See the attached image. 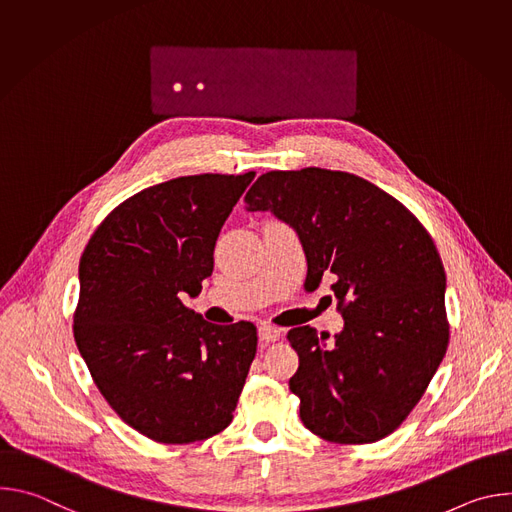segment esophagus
Returning <instances> with one entry per match:
<instances>
[{
  "instance_id": "34e87169",
  "label": "esophagus",
  "mask_w": 512,
  "mask_h": 512,
  "mask_svg": "<svg viewBox=\"0 0 512 512\" xmlns=\"http://www.w3.org/2000/svg\"><path fill=\"white\" fill-rule=\"evenodd\" d=\"M279 336H281V332L277 328H273L269 324H261L259 326V338L263 342H275V340H279Z\"/></svg>"
}]
</instances>
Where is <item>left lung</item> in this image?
<instances>
[{
    "label": "left lung",
    "instance_id": "1",
    "mask_svg": "<svg viewBox=\"0 0 512 512\" xmlns=\"http://www.w3.org/2000/svg\"><path fill=\"white\" fill-rule=\"evenodd\" d=\"M300 237L306 289L330 285L344 328L287 332L300 356L289 389L304 425L334 444H373L423 397L446 354V271L429 233L391 194L348 172H267L245 196ZM332 302V296H328Z\"/></svg>",
    "mask_w": 512,
    "mask_h": 512
}]
</instances>
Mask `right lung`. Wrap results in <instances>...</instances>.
<instances>
[{"mask_svg":"<svg viewBox=\"0 0 512 512\" xmlns=\"http://www.w3.org/2000/svg\"><path fill=\"white\" fill-rule=\"evenodd\" d=\"M253 178L198 174L145 188L83 251L79 352L115 413L154 442L208 440L233 421L257 328L210 324L182 298L212 275L218 233Z\"/></svg>","mask_w":512,"mask_h":512,"instance_id":"add662e5","label":"right lung"}]
</instances>
